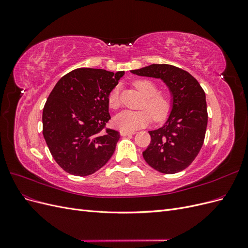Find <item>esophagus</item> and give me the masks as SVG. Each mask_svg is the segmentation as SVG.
<instances>
[{"instance_id": "1", "label": "esophagus", "mask_w": 248, "mask_h": 248, "mask_svg": "<svg viewBox=\"0 0 248 248\" xmlns=\"http://www.w3.org/2000/svg\"><path fill=\"white\" fill-rule=\"evenodd\" d=\"M136 132H133V131H123V130H121L120 131V134H121L122 137H127V136H132V134H134Z\"/></svg>"}]
</instances>
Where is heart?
I'll use <instances>...</instances> for the list:
<instances>
[{
    "mask_svg": "<svg viewBox=\"0 0 248 248\" xmlns=\"http://www.w3.org/2000/svg\"><path fill=\"white\" fill-rule=\"evenodd\" d=\"M138 91L145 96L142 102V108L147 110H123L114 119V124L120 130L134 131L140 127L146 126L151 120V113L155 121H161L166 118L170 110V100L167 94L159 93L158 88L153 81L149 79H140L133 82ZM108 106L111 108L120 107L119 88L115 87L108 95Z\"/></svg>",
    "mask_w": 248,
    "mask_h": 248,
    "instance_id": "obj_1",
    "label": "heart"
}]
</instances>
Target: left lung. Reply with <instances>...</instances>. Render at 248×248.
<instances>
[{
	"mask_svg": "<svg viewBox=\"0 0 248 248\" xmlns=\"http://www.w3.org/2000/svg\"><path fill=\"white\" fill-rule=\"evenodd\" d=\"M140 77L160 78L171 95V110L160 128L149 131L151 142L142 152L150 167L163 174L185 170L204 144L208 123L206 95L190 73L169 64L131 70Z\"/></svg>",
	"mask_w": 248,
	"mask_h": 248,
	"instance_id": "1",
	"label": "left lung"
}]
</instances>
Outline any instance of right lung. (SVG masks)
<instances>
[{"instance_id":"right-lung-1","label":"right lung","mask_w":248,"mask_h":248,"mask_svg":"<svg viewBox=\"0 0 248 248\" xmlns=\"http://www.w3.org/2000/svg\"><path fill=\"white\" fill-rule=\"evenodd\" d=\"M124 71L78 68L52 89L42 112L43 137L65 171L94 174L114 154L120 133L106 128L110 119L108 95Z\"/></svg>"}]
</instances>
